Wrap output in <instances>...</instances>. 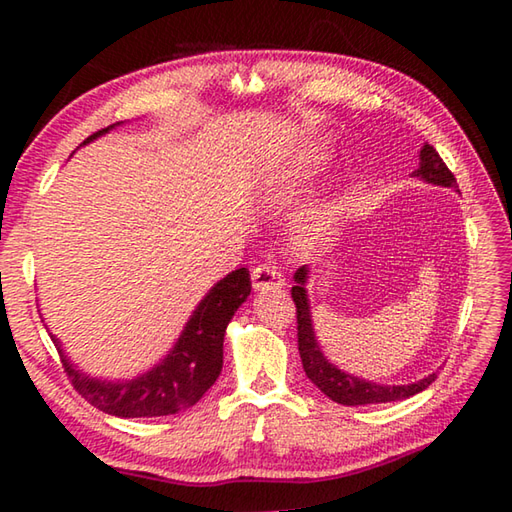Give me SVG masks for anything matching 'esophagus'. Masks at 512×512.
<instances>
[{
	"label": "esophagus",
	"mask_w": 512,
	"mask_h": 512,
	"mask_svg": "<svg viewBox=\"0 0 512 512\" xmlns=\"http://www.w3.org/2000/svg\"><path fill=\"white\" fill-rule=\"evenodd\" d=\"M253 287L255 291H268V289H282L284 277L273 264H259L253 268Z\"/></svg>",
	"instance_id": "esophagus-1"
}]
</instances>
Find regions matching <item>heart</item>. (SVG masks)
<instances>
[{"label": "heart", "instance_id": "b5f03b06", "mask_svg": "<svg viewBox=\"0 0 512 512\" xmlns=\"http://www.w3.org/2000/svg\"><path fill=\"white\" fill-rule=\"evenodd\" d=\"M325 160H327V155L323 151H309L305 155H300V160L293 164L296 169L291 171V178L311 176V173H316L320 167H323ZM325 228H327V221H316L314 225H311V228H307L305 235H302V246H311L316 239L323 237Z\"/></svg>", "mask_w": 512, "mask_h": 512}]
</instances>
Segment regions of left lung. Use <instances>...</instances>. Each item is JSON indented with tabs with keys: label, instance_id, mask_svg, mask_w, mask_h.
I'll list each match as a JSON object with an SVG mask.
<instances>
[{
	"label": "left lung",
	"instance_id": "8db88e82",
	"mask_svg": "<svg viewBox=\"0 0 512 512\" xmlns=\"http://www.w3.org/2000/svg\"><path fill=\"white\" fill-rule=\"evenodd\" d=\"M413 176L422 178L424 183L440 185V187H458L454 173L447 169V164L440 158L433 146L424 144L420 151V167L413 171ZM307 266H300L293 280L296 287L291 289V298L296 302V318H298V350L302 359V368H305L307 377L323 391L329 400L345 404V406H361V404H384V402H397L406 400V397L418 395L424 391L431 381H436V372L420 381L404 386H384L375 384V381H366L359 377H352L343 372L325 359L320 352V345L316 343L314 325H311V311H309V298H307Z\"/></svg>",
	"mask_w": 512,
	"mask_h": 512
}]
</instances>
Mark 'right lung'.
Returning a JSON list of instances; mask_svg holds the SVG:
<instances>
[{
    "instance_id": "1",
    "label": "right lung",
    "mask_w": 512,
    "mask_h": 512,
    "mask_svg": "<svg viewBox=\"0 0 512 512\" xmlns=\"http://www.w3.org/2000/svg\"><path fill=\"white\" fill-rule=\"evenodd\" d=\"M112 124L90 135L83 144L106 135ZM250 296L248 268H237L214 284L210 293L198 302L192 318L173 345L171 352L158 366L144 375L128 381H106L88 377L85 372L72 366L65 357L60 341L54 334L51 341L58 348L63 368L76 393L85 397L99 411L117 415V418H160L185 411L194 406L207 393L221 375L223 366V336L225 327L235 316V311Z\"/></svg>"
}]
</instances>
